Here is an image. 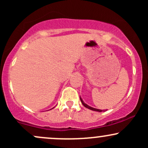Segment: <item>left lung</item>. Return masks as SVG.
Listing matches in <instances>:
<instances>
[{
	"label": "left lung",
	"mask_w": 148,
	"mask_h": 148,
	"mask_svg": "<svg viewBox=\"0 0 148 148\" xmlns=\"http://www.w3.org/2000/svg\"><path fill=\"white\" fill-rule=\"evenodd\" d=\"M80 99H81V103H82V104L84 105V106L85 107H86V108H89V109H90V110H92V111H97V112H102V111H103V110L98 109V108H93V107H91V106H88V105L87 104V103H86L84 102V101H83V99H81V97H80Z\"/></svg>",
	"instance_id": "8db88e82"
}]
</instances>
